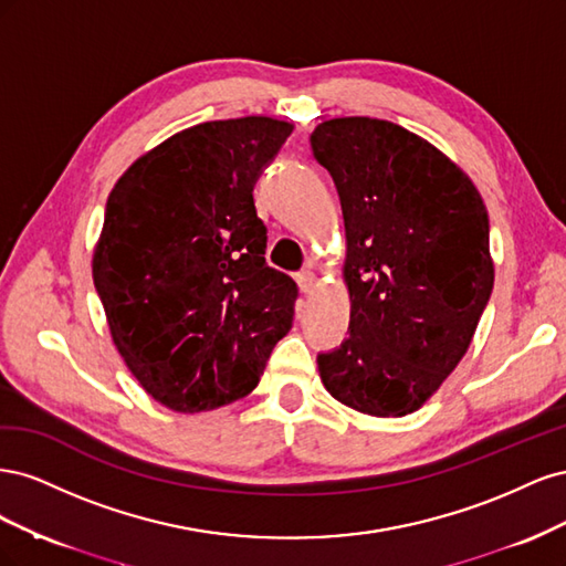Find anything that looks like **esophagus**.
<instances>
[{
    "mask_svg": "<svg viewBox=\"0 0 566 566\" xmlns=\"http://www.w3.org/2000/svg\"><path fill=\"white\" fill-rule=\"evenodd\" d=\"M297 285H300V290H302L304 295H310L312 290L316 287V276H314V271H310V269L300 271V273H297Z\"/></svg>",
    "mask_w": 566,
    "mask_h": 566,
    "instance_id": "1",
    "label": "esophagus"
}]
</instances>
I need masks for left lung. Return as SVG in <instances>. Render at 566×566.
I'll list each match as a JSON object with an SVG mask.
<instances>
[{
    "label": "left lung",
    "instance_id": "obj_1",
    "mask_svg": "<svg viewBox=\"0 0 566 566\" xmlns=\"http://www.w3.org/2000/svg\"><path fill=\"white\" fill-rule=\"evenodd\" d=\"M310 142L339 196L352 297L349 337L316 356L321 380L361 413H413L465 356L491 297L484 200L387 119H328Z\"/></svg>",
    "mask_w": 566,
    "mask_h": 566
}]
</instances>
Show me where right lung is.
Wrapping results in <instances>:
<instances>
[{"label":"right lung","mask_w":566,"mask_h":566,"mask_svg":"<svg viewBox=\"0 0 566 566\" xmlns=\"http://www.w3.org/2000/svg\"><path fill=\"white\" fill-rule=\"evenodd\" d=\"M293 132L214 119L136 160L106 202L94 285L134 378L179 413L250 394L295 316L297 283L266 264L254 184Z\"/></svg>","instance_id":"obj_1"}]
</instances>
